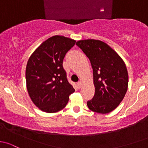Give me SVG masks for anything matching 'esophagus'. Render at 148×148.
I'll list each match as a JSON object with an SVG mask.
<instances>
[{
    "label": "esophagus",
    "mask_w": 148,
    "mask_h": 148,
    "mask_svg": "<svg viewBox=\"0 0 148 148\" xmlns=\"http://www.w3.org/2000/svg\"><path fill=\"white\" fill-rule=\"evenodd\" d=\"M77 86H78V88H81V86H82V81L81 80H80V81H79V82H77Z\"/></svg>",
    "instance_id": "obj_1"
}]
</instances>
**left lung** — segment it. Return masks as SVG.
<instances>
[{"label": "left lung", "instance_id": "1", "mask_svg": "<svg viewBox=\"0 0 148 148\" xmlns=\"http://www.w3.org/2000/svg\"><path fill=\"white\" fill-rule=\"evenodd\" d=\"M76 45L89 58L93 72L95 95L87 102L90 110L106 114L115 109L128 87L127 68L119 55L99 40H79Z\"/></svg>", "mask_w": 148, "mask_h": 148}]
</instances>
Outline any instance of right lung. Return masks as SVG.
I'll list each match as a JSON object with an SVG mask.
<instances>
[{
    "label": "right lung",
    "mask_w": 148,
    "mask_h": 148,
    "mask_svg": "<svg viewBox=\"0 0 148 148\" xmlns=\"http://www.w3.org/2000/svg\"><path fill=\"white\" fill-rule=\"evenodd\" d=\"M75 44V40L69 38L54 36L44 41L29 58L25 70L27 90L33 103L43 112L61 110L74 92L63 62Z\"/></svg>",
    "instance_id": "right-lung-1"
}]
</instances>
